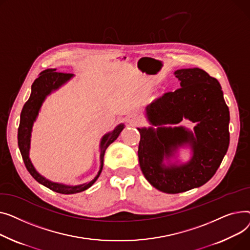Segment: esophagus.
I'll list each match as a JSON object with an SVG mask.
<instances>
[{
  "label": "esophagus",
  "mask_w": 250,
  "mask_h": 250,
  "mask_svg": "<svg viewBox=\"0 0 250 250\" xmlns=\"http://www.w3.org/2000/svg\"><path fill=\"white\" fill-rule=\"evenodd\" d=\"M127 121L132 125H137V124H140L141 118L137 115H130V116H128Z\"/></svg>",
  "instance_id": "34e87169"
}]
</instances>
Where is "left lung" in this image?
I'll list each match as a JSON object with an SVG mask.
<instances>
[{
  "label": "left lung",
  "instance_id": "8db88e82",
  "mask_svg": "<svg viewBox=\"0 0 250 250\" xmlns=\"http://www.w3.org/2000/svg\"><path fill=\"white\" fill-rule=\"evenodd\" d=\"M181 87L156 98L146 108L155 126L178 124L183 118L198 124L195 133L184 127L138 128L140 168L151 186L167 194H179L206 184L221 165L229 146V109L219 82L201 68L174 71ZM188 143L193 157L181 167H165L163 157Z\"/></svg>",
  "mask_w": 250,
  "mask_h": 250
}]
</instances>
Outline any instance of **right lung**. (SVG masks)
Returning a JSON list of instances; mask_svg holds the SVG:
<instances>
[{"label":"right lung","instance_id":"1","mask_svg":"<svg viewBox=\"0 0 250 250\" xmlns=\"http://www.w3.org/2000/svg\"><path fill=\"white\" fill-rule=\"evenodd\" d=\"M72 77L71 73L66 72H60L56 71V69H46L43 70L40 76L34 81L32 84V92L30 95V98L25 103V105L21 112V119H20V125L18 128V145L19 149L22 154V158L24 160V164L28 171L30 172L32 177L41 185L45 186L46 188H50L51 190H54L56 193L64 194V195H70V194H77L81 193L83 190H85L89 188L99 178V175L103 169V164H104V155L105 151L108 146L114 142L117 137L119 136L121 131L124 128L123 124H120L117 126L112 132L106 134L102 139L101 142V168L97 174V177L90 182L89 184H83L81 186L76 187H69L64 186L61 184H55L52 182H49L48 180L44 179L43 177L35 170L33 167L30 159H29V145H30V134L33 122L35 121L36 116L38 114V111L41 107L42 102L45 99V97L51 93V91L56 90L60 87L62 83H64L66 81H68Z\"/></svg>","mask_w":250,"mask_h":250}]
</instances>
